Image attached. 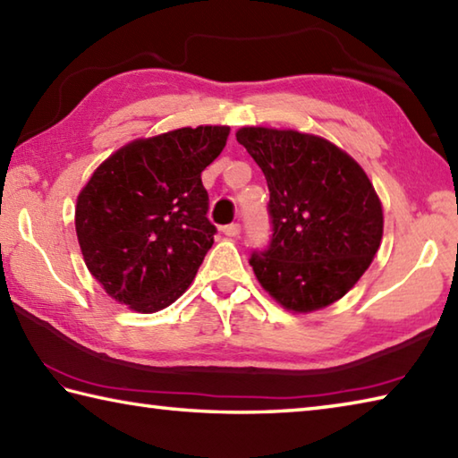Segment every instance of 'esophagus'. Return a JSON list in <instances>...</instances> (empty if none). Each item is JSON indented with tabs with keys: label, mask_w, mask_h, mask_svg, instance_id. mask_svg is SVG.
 Segmentation results:
<instances>
[{
	"label": "esophagus",
	"mask_w": 458,
	"mask_h": 458,
	"mask_svg": "<svg viewBox=\"0 0 458 458\" xmlns=\"http://www.w3.org/2000/svg\"><path fill=\"white\" fill-rule=\"evenodd\" d=\"M223 233H225L227 237H239L241 225H239V223H231V225H225V227H223Z\"/></svg>",
	"instance_id": "obj_1"
}]
</instances>
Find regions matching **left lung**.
Returning <instances> with one entry per match:
<instances>
[{
  "mask_svg": "<svg viewBox=\"0 0 458 458\" xmlns=\"http://www.w3.org/2000/svg\"><path fill=\"white\" fill-rule=\"evenodd\" d=\"M237 141L269 187V245L249 259L259 283L297 313L335 303L381 245L383 209L375 187L355 159L321 137L243 127Z\"/></svg>",
  "mask_w": 458,
  "mask_h": 458,
  "instance_id": "1",
  "label": "left lung"
}]
</instances>
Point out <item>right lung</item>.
<instances>
[{
    "instance_id": "1",
    "label": "right lung",
    "mask_w": 458,
    "mask_h": 458,
    "mask_svg": "<svg viewBox=\"0 0 458 458\" xmlns=\"http://www.w3.org/2000/svg\"><path fill=\"white\" fill-rule=\"evenodd\" d=\"M229 127H183L137 140L103 161L77 197L75 231L89 273L140 313L165 309L193 281L217 233L201 171Z\"/></svg>"
}]
</instances>
